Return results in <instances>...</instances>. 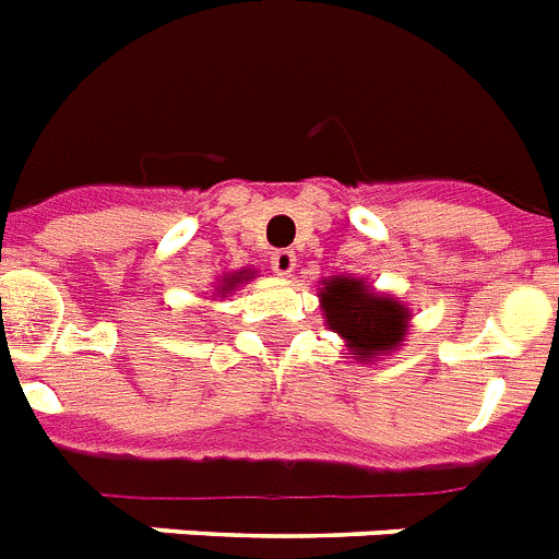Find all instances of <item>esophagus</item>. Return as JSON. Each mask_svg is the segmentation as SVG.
Listing matches in <instances>:
<instances>
[{"label":"esophagus","mask_w":559,"mask_h":559,"mask_svg":"<svg viewBox=\"0 0 559 559\" xmlns=\"http://www.w3.org/2000/svg\"><path fill=\"white\" fill-rule=\"evenodd\" d=\"M271 269H274L276 274L290 276V274H294V269H297V253H294V251H274V253H271Z\"/></svg>","instance_id":"esophagus-1"}]
</instances>
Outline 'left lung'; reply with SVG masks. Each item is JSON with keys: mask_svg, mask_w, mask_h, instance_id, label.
Instances as JSON below:
<instances>
[{"mask_svg": "<svg viewBox=\"0 0 559 559\" xmlns=\"http://www.w3.org/2000/svg\"><path fill=\"white\" fill-rule=\"evenodd\" d=\"M322 317L359 362H373L405 343L412 313L391 294H377L357 276H331L320 288Z\"/></svg>", "mask_w": 559, "mask_h": 559, "instance_id": "obj_1", "label": "left lung"}]
</instances>
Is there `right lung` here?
I'll list each match as a JSON object with an SVG mask.
<instances>
[{"label":"right lung","mask_w":559,"mask_h":559,"mask_svg":"<svg viewBox=\"0 0 559 559\" xmlns=\"http://www.w3.org/2000/svg\"><path fill=\"white\" fill-rule=\"evenodd\" d=\"M242 280H251V274H248V271H237V274H234V276H225L223 285H216V290H219V294H228V290L237 288V285L242 283Z\"/></svg>","instance_id":"obj_1"}]
</instances>
